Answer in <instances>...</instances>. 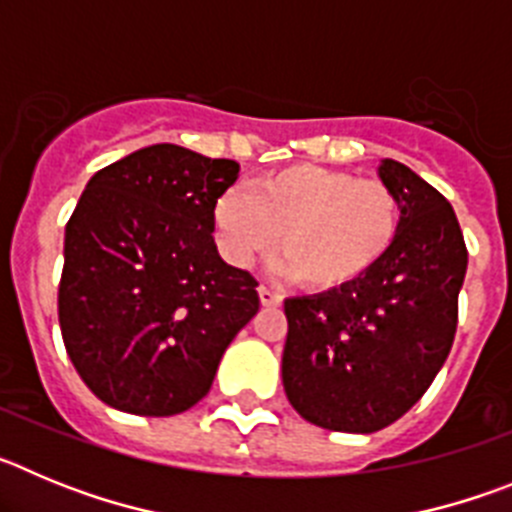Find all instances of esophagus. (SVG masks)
<instances>
[{
	"mask_svg": "<svg viewBox=\"0 0 512 512\" xmlns=\"http://www.w3.org/2000/svg\"><path fill=\"white\" fill-rule=\"evenodd\" d=\"M259 300H261V305H264V307L282 305V295H277V292H271V289L264 287V284H261V287H259Z\"/></svg>",
	"mask_w": 512,
	"mask_h": 512,
	"instance_id": "esophagus-1",
	"label": "esophagus"
}]
</instances>
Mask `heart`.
Listing matches in <instances>:
<instances>
[{"instance_id": "obj_1", "label": "heart", "mask_w": 512, "mask_h": 512, "mask_svg": "<svg viewBox=\"0 0 512 512\" xmlns=\"http://www.w3.org/2000/svg\"><path fill=\"white\" fill-rule=\"evenodd\" d=\"M212 225L228 264L248 266L266 256L282 233V269L312 292H338L372 274L392 251L400 202L372 179L292 164L256 179L251 194H220Z\"/></svg>"}]
</instances>
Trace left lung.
<instances>
[{
  "label": "left lung",
  "instance_id": "left-lung-1",
  "mask_svg": "<svg viewBox=\"0 0 512 512\" xmlns=\"http://www.w3.org/2000/svg\"><path fill=\"white\" fill-rule=\"evenodd\" d=\"M379 179L400 202V235L382 264L338 292L284 300L282 382L312 425L374 433L408 413L449 356L467 274L454 207L400 161Z\"/></svg>",
  "mask_w": 512,
  "mask_h": 512
}]
</instances>
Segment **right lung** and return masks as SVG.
<instances>
[{"instance_id": "add662e5", "label": "right lung", "mask_w": 512, "mask_h": 512, "mask_svg": "<svg viewBox=\"0 0 512 512\" xmlns=\"http://www.w3.org/2000/svg\"><path fill=\"white\" fill-rule=\"evenodd\" d=\"M238 171L156 143L89 179L66 225L58 323L104 405L146 418L189 410L259 312V282L225 264L212 238V207Z\"/></svg>"}]
</instances>
